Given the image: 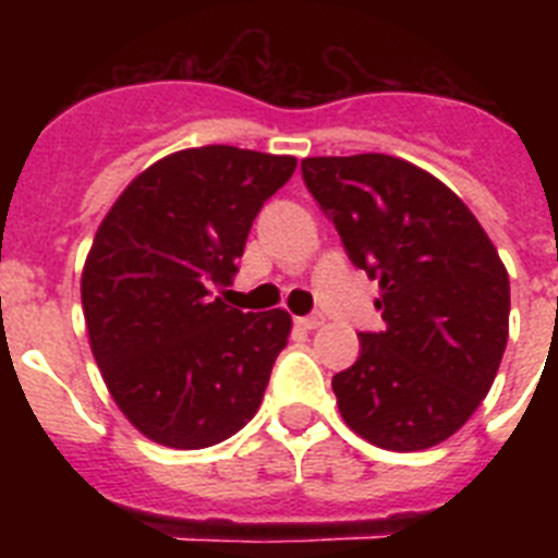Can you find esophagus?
<instances>
[{
	"label": "esophagus",
	"instance_id": "1",
	"mask_svg": "<svg viewBox=\"0 0 558 558\" xmlns=\"http://www.w3.org/2000/svg\"><path fill=\"white\" fill-rule=\"evenodd\" d=\"M324 322H327V318H324V313H313V315H304V318H295V324H299L302 329H310V332L318 327H324Z\"/></svg>",
	"mask_w": 558,
	"mask_h": 558
}]
</instances>
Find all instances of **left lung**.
<instances>
[{
	"mask_svg": "<svg viewBox=\"0 0 558 558\" xmlns=\"http://www.w3.org/2000/svg\"><path fill=\"white\" fill-rule=\"evenodd\" d=\"M349 259L379 282L383 332L332 377L340 416L393 452L441 445L489 393L509 340V274L450 186L386 153L302 161Z\"/></svg>",
	"mask_w": 558,
	"mask_h": 558,
	"instance_id": "1",
	"label": "left lung"
}]
</instances>
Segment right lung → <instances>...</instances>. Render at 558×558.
<instances>
[{
  "label": "right lung",
  "mask_w": 558,
  "mask_h": 558,
  "mask_svg": "<svg viewBox=\"0 0 558 558\" xmlns=\"http://www.w3.org/2000/svg\"><path fill=\"white\" fill-rule=\"evenodd\" d=\"M293 170V156L190 147L140 172L102 218L81 279L88 343L113 402L156 445H218L263 402L293 322L211 288L231 284L251 223Z\"/></svg>",
  "instance_id": "add662e5"
}]
</instances>
